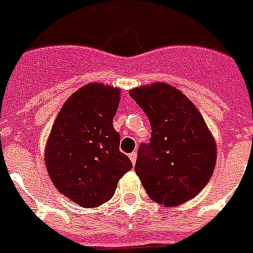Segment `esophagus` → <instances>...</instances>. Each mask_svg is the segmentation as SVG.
<instances>
[{
    "label": "esophagus",
    "mask_w": 253,
    "mask_h": 253,
    "mask_svg": "<svg viewBox=\"0 0 253 253\" xmlns=\"http://www.w3.org/2000/svg\"><path fill=\"white\" fill-rule=\"evenodd\" d=\"M129 158H130V161H132V164L135 165L136 159H137V154H136V152H132V154H129Z\"/></svg>",
    "instance_id": "34e87169"
}]
</instances>
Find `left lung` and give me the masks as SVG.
Here are the masks:
<instances>
[{
  "instance_id": "left-lung-1",
  "label": "left lung",
  "mask_w": 253,
  "mask_h": 253,
  "mask_svg": "<svg viewBox=\"0 0 253 253\" xmlns=\"http://www.w3.org/2000/svg\"><path fill=\"white\" fill-rule=\"evenodd\" d=\"M146 113L151 139L137 151L135 171L154 202L174 207L195 198L212 175L216 146L202 114L166 83L130 89Z\"/></svg>"
}]
</instances>
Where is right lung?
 Listing matches in <instances>:
<instances>
[{
	"label": "right lung",
	"instance_id": "1",
	"mask_svg": "<svg viewBox=\"0 0 253 253\" xmlns=\"http://www.w3.org/2000/svg\"><path fill=\"white\" fill-rule=\"evenodd\" d=\"M118 103V88L102 83L79 88L61 107L46 143L50 180L84 209L110 200L118 180L132 169L113 126Z\"/></svg>",
	"mask_w": 253,
	"mask_h": 253
}]
</instances>
